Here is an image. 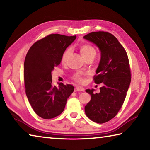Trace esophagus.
<instances>
[{"instance_id":"esophagus-1","label":"esophagus","mask_w":150,"mask_h":150,"mask_svg":"<svg viewBox=\"0 0 150 150\" xmlns=\"http://www.w3.org/2000/svg\"><path fill=\"white\" fill-rule=\"evenodd\" d=\"M85 88L83 87H76L75 88V91L77 92V91H84Z\"/></svg>"}]
</instances>
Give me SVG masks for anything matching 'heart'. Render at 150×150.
I'll return each mask as SVG.
<instances>
[{
  "mask_svg": "<svg viewBox=\"0 0 150 150\" xmlns=\"http://www.w3.org/2000/svg\"><path fill=\"white\" fill-rule=\"evenodd\" d=\"M79 50H80L81 54L82 55V56L83 57L84 59L87 58V57L91 56V55H93V56L95 57V55L96 54L95 49L92 46V45L89 44H85L81 45L79 47ZM71 52V50L70 48H68V49H67L65 51L64 53L63 54L62 57V63H65L67 62L68 58L69 57ZM85 75V74L84 73L77 72L73 75V79L78 83H83L85 81V77H84Z\"/></svg>",
  "mask_w": 150,
  "mask_h": 150,
  "instance_id": "obj_1",
  "label": "heart"
}]
</instances>
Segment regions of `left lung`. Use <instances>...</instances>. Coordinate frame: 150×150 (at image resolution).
<instances>
[{"label": "left lung", "instance_id": "1", "mask_svg": "<svg viewBox=\"0 0 150 150\" xmlns=\"http://www.w3.org/2000/svg\"><path fill=\"white\" fill-rule=\"evenodd\" d=\"M83 38L93 43L100 52V60L94 81L103 83L100 93L87 89L91 98L85 106L87 117L103 124L115 117L123 105L131 81L128 57L125 50L115 36L109 32H93Z\"/></svg>", "mask_w": 150, "mask_h": 150}]
</instances>
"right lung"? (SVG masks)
Masks as SVG:
<instances>
[{"label":"right lung","instance_id":"1","mask_svg":"<svg viewBox=\"0 0 150 150\" xmlns=\"http://www.w3.org/2000/svg\"><path fill=\"white\" fill-rule=\"evenodd\" d=\"M75 39L76 35L50 34L34 43L27 53L24 65L26 94L33 110L42 118H53L62 114L74 91L71 85L57 83V87L53 85L52 72Z\"/></svg>","mask_w":150,"mask_h":150}]
</instances>
